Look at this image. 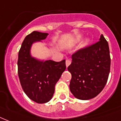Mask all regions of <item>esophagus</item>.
<instances>
[{
    "label": "esophagus",
    "mask_w": 121,
    "mask_h": 121,
    "mask_svg": "<svg viewBox=\"0 0 121 121\" xmlns=\"http://www.w3.org/2000/svg\"><path fill=\"white\" fill-rule=\"evenodd\" d=\"M71 63V60L70 59H67L66 60V61H65V65L67 67H68Z\"/></svg>",
    "instance_id": "esophagus-1"
}]
</instances>
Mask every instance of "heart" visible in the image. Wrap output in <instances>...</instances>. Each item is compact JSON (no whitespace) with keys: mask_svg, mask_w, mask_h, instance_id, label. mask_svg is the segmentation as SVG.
<instances>
[{"mask_svg":"<svg viewBox=\"0 0 121 121\" xmlns=\"http://www.w3.org/2000/svg\"><path fill=\"white\" fill-rule=\"evenodd\" d=\"M79 40V38H78V40ZM88 40H86L85 42H83V43H82V46H83V47H85V46L87 45H88Z\"/></svg>","mask_w":121,"mask_h":121,"instance_id":"1","label":"heart"}]
</instances>
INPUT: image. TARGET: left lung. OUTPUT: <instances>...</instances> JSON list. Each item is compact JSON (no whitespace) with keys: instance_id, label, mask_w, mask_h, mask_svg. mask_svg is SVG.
Segmentation results:
<instances>
[{"instance_id":"left-lung-1","label":"left lung","mask_w":121,"mask_h":121,"mask_svg":"<svg viewBox=\"0 0 121 121\" xmlns=\"http://www.w3.org/2000/svg\"><path fill=\"white\" fill-rule=\"evenodd\" d=\"M110 69L108 44L102 35L99 42L72 55V62L67 67L72 75L69 85L71 93L80 100L96 96L106 85Z\"/></svg>"}]
</instances>
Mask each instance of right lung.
I'll use <instances>...</instances> for the list:
<instances>
[{
    "instance_id": "obj_1",
    "label": "right lung",
    "mask_w": 121,
    "mask_h": 121,
    "mask_svg": "<svg viewBox=\"0 0 121 121\" xmlns=\"http://www.w3.org/2000/svg\"><path fill=\"white\" fill-rule=\"evenodd\" d=\"M47 35L36 31L28 35L18 54L17 73L21 85L27 96L38 104L50 100L55 85L66 68L65 59L60 62L40 61L31 56L33 43L45 39Z\"/></svg>"
}]
</instances>
